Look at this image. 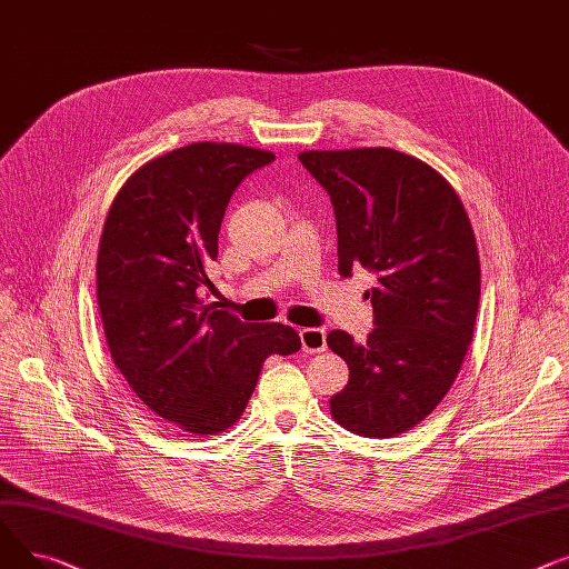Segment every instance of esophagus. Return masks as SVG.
<instances>
[{"label":"esophagus","instance_id":"obj_1","mask_svg":"<svg viewBox=\"0 0 569 569\" xmlns=\"http://www.w3.org/2000/svg\"><path fill=\"white\" fill-rule=\"evenodd\" d=\"M300 345L306 353H319L326 349V330L323 328H300Z\"/></svg>","mask_w":569,"mask_h":569}]
</instances>
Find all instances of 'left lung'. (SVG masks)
<instances>
[{
	"label": "left lung",
	"instance_id": "obj_1",
	"mask_svg": "<svg viewBox=\"0 0 569 569\" xmlns=\"http://www.w3.org/2000/svg\"><path fill=\"white\" fill-rule=\"evenodd\" d=\"M306 170L330 194L338 269L377 278L375 330L365 345L345 330L328 347L349 365L330 413L358 437H397L427 418L459 375L473 340L480 259L473 227L452 186L395 149L303 151Z\"/></svg>",
	"mask_w": 569,
	"mask_h": 569
}]
</instances>
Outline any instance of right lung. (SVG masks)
<instances>
[{
	"instance_id": "obj_1",
	"label": "right lung",
	"mask_w": 569,
	"mask_h": 569,
	"mask_svg": "<svg viewBox=\"0 0 569 569\" xmlns=\"http://www.w3.org/2000/svg\"><path fill=\"white\" fill-rule=\"evenodd\" d=\"M271 151L197 142L149 160L117 192L96 261L114 365L142 402L207 437L237 422L261 362L300 349L284 323H246L202 293L229 197Z\"/></svg>"
}]
</instances>
